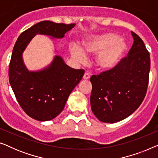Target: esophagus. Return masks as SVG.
Instances as JSON below:
<instances>
[{"label":"esophagus","instance_id":"obj_1","mask_svg":"<svg viewBox=\"0 0 158 158\" xmlns=\"http://www.w3.org/2000/svg\"><path fill=\"white\" fill-rule=\"evenodd\" d=\"M83 79L84 80H89L90 79V75L88 74V73H85L83 75Z\"/></svg>","mask_w":158,"mask_h":158}]
</instances>
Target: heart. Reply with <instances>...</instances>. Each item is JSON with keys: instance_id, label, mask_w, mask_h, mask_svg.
<instances>
[{"instance_id": "1", "label": "heart", "mask_w": 158, "mask_h": 158, "mask_svg": "<svg viewBox=\"0 0 158 158\" xmlns=\"http://www.w3.org/2000/svg\"><path fill=\"white\" fill-rule=\"evenodd\" d=\"M129 45L122 36L116 33H105L88 38L84 42L83 49L77 44L70 48L72 57L77 62L84 63L87 54L96 55L95 66L97 70L110 71L119 65L126 57Z\"/></svg>"}]
</instances>
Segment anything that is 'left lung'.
<instances>
[{
    "label": "left lung",
    "mask_w": 158,
    "mask_h": 158,
    "mask_svg": "<svg viewBox=\"0 0 158 158\" xmlns=\"http://www.w3.org/2000/svg\"><path fill=\"white\" fill-rule=\"evenodd\" d=\"M134 43L119 65L93 75L91 110L104 123H116L138 109L146 95L150 70V54L143 41L131 31Z\"/></svg>",
    "instance_id": "obj_1"
}]
</instances>
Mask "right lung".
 <instances>
[{
    "mask_svg": "<svg viewBox=\"0 0 158 158\" xmlns=\"http://www.w3.org/2000/svg\"><path fill=\"white\" fill-rule=\"evenodd\" d=\"M75 23L39 22L21 33L13 49L9 64V83L17 101L27 115L46 122L55 118L64 109L71 92L83 78L85 71L69 67L57 55L48 65L38 70H29L23 54L36 34L53 40L62 39ZM58 51L55 49V54Z\"/></svg>",
    "mask_w": 158,
    "mask_h": 158,
    "instance_id": "obj_1",
    "label": "right lung"
}]
</instances>
